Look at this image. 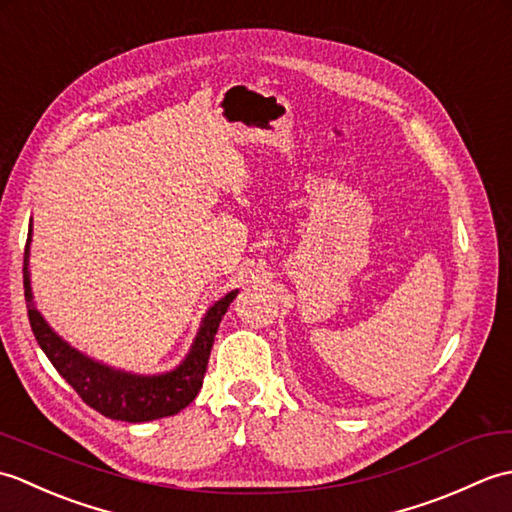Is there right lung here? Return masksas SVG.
Returning <instances> with one entry per match:
<instances>
[{
	"mask_svg": "<svg viewBox=\"0 0 512 512\" xmlns=\"http://www.w3.org/2000/svg\"><path fill=\"white\" fill-rule=\"evenodd\" d=\"M30 242L32 222L28 228V242L24 253V292L30 328L35 332L39 347L46 352L54 369L65 378V383L74 387L85 405H90L92 409L103 413L105 418L112 420L149 422L173 416V413L182 411L189 402H193V398L202 389V380L206 365H209L217 328H220V321L224 319L228 306L237 297V288L222 299H217L204 312L198 334H195L189 352L182 358L180 365L160 374H136L101 363L96 358L79 352L63 336L50 328V323L37 310L35 297H32L28 268Z\"/></svg>",
	"mask_w": 512,
	"mask_h": 512,
	"instance_id": "1",
	"label": "right lung"
}]
</instances>
